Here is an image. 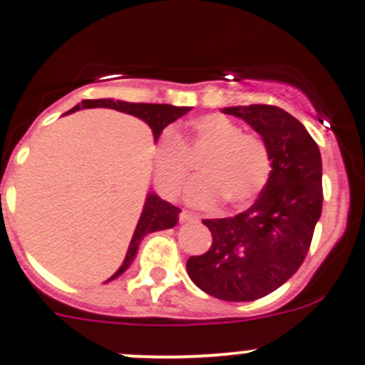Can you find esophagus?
I'll return each instance as SVG.
<instances>
[{"instance_id": "esophagus-1", "label": "esophagus", "mask_w": 365, "mask_h": 365, "mask_svg": "<svg viewBox=\"0 0 365 365\" xmlns=\"http://www.w3.org/2000/svg\"><path fill=\"white\" fill-rule=\"evenodd\" d=\"M179 219H180V222H190V221H197V217H195V215L193 214H190V212H180L179 214Z\"/></svg>"}]
</instances>
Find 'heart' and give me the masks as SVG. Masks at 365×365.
Segmentation results:
<instances>
[{"label": "heart", "instance_id": "b5f03b06", "mask_svg": "<svg viewBox=\"0 0 365 365\" xmlns=\"http://www.w3.org/2000/svg\"><path fill=\"white\" fill-rule=\"evenodd\" d=\"M208 151L199 164L201 177L185 190L195 208H214L227 201L232 208L252 202L265 188L272 160L267 143L256 133H243L232 118L210 113L192 122V137L182 140L168 130L155 144V175L166 195H175L190 173L188 155Z\"/></svg>", "mask_w": 365, "mask_h": 365}]
</instances>
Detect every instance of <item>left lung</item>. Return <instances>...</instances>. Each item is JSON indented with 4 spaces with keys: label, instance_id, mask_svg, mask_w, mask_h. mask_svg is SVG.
I'll return each mask as SVG.
<instances>
[{
    "label": "left lung",
    "instance_id": "8db88e82",
    "mask_svg": "<svg viewBox=\"0 0 365 365\" xmlns=\"http://www.w3.org/2000/svg\"><path fill=\"white\" fill-rule=\"evenodd\" d=\"M240 117L269 146L272 170L248 210L205 219L212 247L186 261L195 285L225 302H254L282 287L299 269L322 215V155L305 125L265 104L222 108Z\"/></svg>",
    "mask_w": 365,
    "mask_h": 365
}]
</instances>
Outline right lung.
<instances>
[{"mask_svg":"<svg viewBox=\"0 0 365 365\" xmlns=\"http://www.w3.org/2000/svg\"><path fill=\"white\" fill-rule=\"evenodd\" d=\"M87 108H109L117 109V111L128 113V115H133V117L140 118V120L146 122L148 125L153 131V140L157 143L163 133V130L168 124L175 122L177 118H180L182 115L190 111V108H179V106H170V104H133V102H124V100H113V98H100V100H83L82 104H76L73 109L66 113L78 111V109H87ZM180 210L177 206H173L172 202L164 201L155 192L148 193L146 202H144L143 214L137 222V228L133 232V237H131V243L128 247V252H125L124 261H122L120 269L113 274L111 279L118 278L122 272L130 269V265L133 263L135 256H137L138 245L144 240V235L151 234V232L157 230H166V228H173L179 221Z\"/></svg>","mask_w":365,"mask_h":365,"instance_id":"add662e5","label":"right lung"}]
</instances>
